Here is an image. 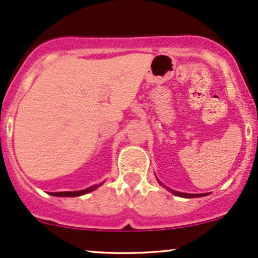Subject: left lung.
I'll list each match as a JSON object with an SVG mask.
<instances>
[{
  "mask_svg": "<svg viewBox=\"0 0 258 258\" xmlns=\"http://www.w3.org/2000/svg\"><path fill=\"white\" fill-rule=\"evenodd\" d=\"M159 183H160V184H161V185H164L161 182H160V180H159ZM167 190L171 191V193H172L173 195H176V197H182V198H200V197H206V195H209V193H206V194H188V193H180V191H176V190H173V189H171V188H167Z\"/></svg>",
  "mask_w": 258,
  "mask_h": 258,
  "instance_id": "obj_1",
  "label": "left lung"
}]
</instances>
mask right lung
<instances>
[{
    "instance_id": "1",
    "label": "right lung",
    "mask_w": 258,
    "mask_h": 258,
    "mask_svg": "<svg viewBox=\"0 0 258 258\" xmlns=\"http://www.w3.org/2000/svg\"><path fill=\"white\" fill-rule=\"evenodd\" d=\"M99 185H102V183L100 184H96V185H92L90 188L87 189H84V190H76V191H57V193H49L51 195H54V197H80V195H84V194H87L90 193V191H93L94 189L98 188Z\"/></svg>"
}]
</instances>
